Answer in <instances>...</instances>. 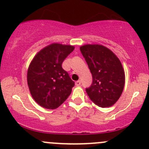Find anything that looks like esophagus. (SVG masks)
I'll use <instances>...</instances> for the list:
<instances>
[{"mask_svg": "<svg viewBox=\"0 0 149 149\" xmlns=\"http://www.w3.org/2000/svg\"><path fill=\"white\" fill-rule=\"evenodd\" d=\"M75 84H76V86H79V85H81V81H77Z\"/></svg>", "mask_w": 149, "mask_h": 149, "instance_id": "1", "label": "esophagus"}]
</instances>
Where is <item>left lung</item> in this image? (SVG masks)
I'll return each instance as SVG.
<instances>
[{
    "mask_svg": "<svg viewBox=\"0 0 149 149\" xmlns=\"http://www.w3.org/2000/svg\"><path fill=\"white\" fill-rule=\"evenodd\" d=\"M92 75V83L86 92L91 100L102 108L113 105L120 97L125 81L122 63L110 49L102 45L80 47Z\"/></svg>",
    "mask_w": 149,
    "mask_h": 149,
    "instance_id": "8db88e82",
    "label": "left lung"
}]
</instances>
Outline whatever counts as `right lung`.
Wrapping results in <instances>:
<instances>
[{
	"mask_svg": "<svg viewBox=\"0 0 149 149\" xmlns=\"http://www.w3.org/2000/svg\"><path fill=\"white\" fill-rule=\"evenodd\" d=\"M73 46L52 44L35 56L27 70V84L36 102L55 109L67 100L75 83L62 67Z\"/></svg>",
	"mask_w": 149,
	"mask_h": 149,
	"instance_id": "add662e5",
	"label": "right lung"
}]
</instances>
